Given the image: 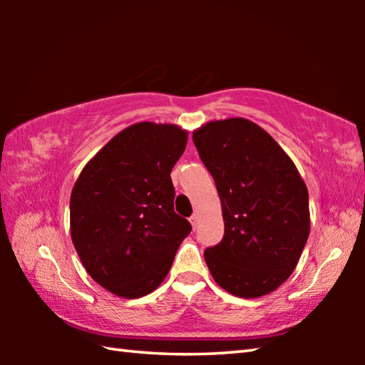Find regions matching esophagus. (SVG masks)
<instances>
[{"instance_id": "esophagus-1", "label": "esophagus", "mask_w": 365, "mask_h": 365, "mask_svg": "<svg viewBox=\"0 0 365 365\" xmlns=\"http://www.w3.org/2000/svg\"><path fill=\"white\" fill-rule=\"evenodd\" d=\"M190 224H191V227L196 228V224H197V215H196V214H193V215H191V217H190Z\"/></svg>"}]
</instances>
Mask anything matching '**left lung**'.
<instances>
[{
    "mask_svg": "<svg viewBox=\"0 0 365 365\" xmlns=\"http://www.w3.org/2000/svg\"><path fill=\"white\" fill-rule=\"evenodd\" d=\"M212 175L225 233L206 248L211 275L240 298L269 294L285 282L309 237V195L288 154L255 122L214 120L193 132Z\"/></svg>",
    "mask_w": 365,
    "mask_h": 365,
    "instance_id": "1",
    "label": "left lung"
}]
</instances>
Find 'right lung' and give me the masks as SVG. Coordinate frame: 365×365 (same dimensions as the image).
<instances>
[{"instance_id":"1","label":"right lung","mask_w":365,"mask_h":365,"mask_svg":"<svg viewBox=\"0 0 365 365\" xmlns=\"http://www.w3.org/2000/svg\"><path fill=\"white\" fill-rule=\"evenodd\" d=\"M187 132L140 122L117 133L78 175L71 195V235L91 279L122 298L156 289L190 222L174 211L170 172Z\"/></svg>"}]
</instances>
